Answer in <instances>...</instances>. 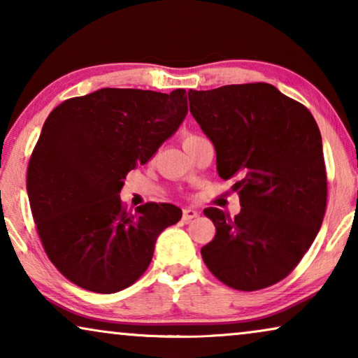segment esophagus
<instances>
[{"label":"esophagus","instance_id":"1","mask_svg":"<svg viewBox=\"0 0 358 358\" xmlns=\"http://www.w3.org/2000/svg\"><path fill=\"white\" fill-rule=\"evenodd\" d=\"M199 217V212L197 210H194V208H184V212H182V220L184 222H192L194 218H197Z\"/></svg>","mask_w":358,"mask_h":358}]
</instances>
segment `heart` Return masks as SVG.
Returning <instances> with one entry per match:
<instances>
[{"label": "heart", "instance_id": "obj_1", "mask_svg": "<svg viewBox=\"0 0 358 358\" xmlns=\"http://www.w3.org/2000/svg\"><path fill=\"white\" fill-rule=\"evenodd\" d=\"M197 136H200V135H195V134H185V135L182 136V145H185V143H187V141H190V140L197 138Z\"/></svg>", "mask_w": 358, "mask_h": 358}]
</instances>
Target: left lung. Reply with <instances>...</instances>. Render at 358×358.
Returning <instances> with one entry per match:
<instances>
[{"label":"left lung","mask_w":358,"mask_h":358,"mask_svg":"<svg viewBox=\"0 0 358 358\" xmlns=\"http://www.w3.org/2000/svg\"><path fill=\"white\" fill-rule=\"evenodd\" d=\"M190 114L217 150L222 179L236 178L241 212L203 210L215 238L208 271L241 292L262 290L298 266L327 203L322 141L311 112L267 83L189 91Z\"/></svg>","instance_id":"1"}]
</instances>
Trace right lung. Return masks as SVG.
Masks as SVG:
<instances>
[{
    "instance_id": "add662e5",
    "label": "right lung",
    "mask_w": 358,
    "mask_h": 358,
    "mask_svg": "<svg viewBox=\"0 0 358 358\" xmlns=\"http://www.w3.org/2000/svg\"><path fill=\"white\" fill-rule=\"evenodd\" d=\"M185 114V90L104 87L47 117L29 159L27 195L45 254L75 285L94 293L130 287L148 268L159 233L182 217L156 202L130 213L119 194Z\"/></svg>"
}]
</instances>
